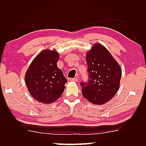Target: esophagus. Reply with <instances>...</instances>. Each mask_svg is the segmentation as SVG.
I'll list each match as a JSON object with an SVG mask.
<instances>
[{"mask_svg":"<svg viewBox=\"0 0 146 146\" xmlns=\"http://www.w3.org/2000/svg\"><path fill=\"white\" fill-rule=\"evenodd\" d=\"M69 81L77 82L78 81V78L77 77H75V78H69Z\"/></svg>","mask_w":146,"mask_h":146,"instance_id":"esophagus-1","label":"esophagus"}]
</instances>
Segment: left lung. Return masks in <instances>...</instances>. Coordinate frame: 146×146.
I'll return each mask as SVG.
<instances>
[{
  "instance_id": "left-lung-1",
  "label": "left lung",
  "mask_w": 146,
  "mask_h": 146,
  "mask_svg": "<svg viewBox=\"0 0 146 146\" xmlns=\"http://www.w3.org/2000/svg\"><path fill=\"white\" fill-rule=\"evenodd\" d=\"M89 79L82 81V94L95 104H104L116 94L120 87L122 69L107 49L95 44L86 55Z\"/></svg>"
}]
</instances>
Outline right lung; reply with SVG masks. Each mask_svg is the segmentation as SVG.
I'll return each mask as SVG.
<instances>
[{
	"instance_id": "add662e5",
	"label": "right lung",
	"mask_w": 146,
	"mask_h": 146,
	"mask_svg": "<svg viewBox=\"0 0 146 146\" xmlns=\"http://www.w3.org/2000/svg\"><path fill=\"white\" fill-rule=\"evenodd\" d=\"M59 56L56 51H43L35 57L26 71L25 81L28 91L42 103H52L64 91L67 80L57 65Z\"/></svg>"
}]
</instances>
